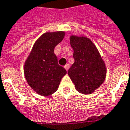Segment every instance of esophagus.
<instances>
[{
    "label": "esophagus",
    "instance_id": "obj_1",
    "mask_svg": "<svg viewBox=\"0 0 130 130\" xmlns=\"http://www.w3.org/2000/svg\"><path fill=\"white\" fill-rule=\"evenodd\" d=\"M64 68H65V69L68 71V69H69V65L68 64H67V65H65V66H64Z\"/></svg>",
    "mask_w": 130,
    "mask_h": 130
}]
</instances>
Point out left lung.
Here are the masks:
<instances>
[{"label": "left lung", "mask_w": 130, "mask_h": 130, "mask_svg": "<svg viewBox=\"0 0 130 130\" xmlns=\"http://www.w3.org/2000/svg\"><path fill=\"white\" fill-rule=\"evenodd\" d=\"M75 62L68 70L69 77L79 92L89 95L102 85L107 74L105 62L95 45L85 36L70 35Z\"/></svg>", "instance_id": "8db88e82"}]
</instances>
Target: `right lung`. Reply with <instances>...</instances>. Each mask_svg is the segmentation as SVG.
<instances>
[{
	"mask_svg": "<svg viewBox=\"0 0 130 130\" xmlns=\"http://www.w3.org/2000/svg\"><path fill=\"white\" fill-rule=\"evenodd\" d=\"M64 31L47 32L35 41L24 64V75L28 85L41 96H49L58 90L67 73L58 65L54 53L55 46L63 40Z\"/></svg>",
	"mask_w": 130,
	"mask_h": 130,
	"instance_id": "add662e5",
	"label": "right lung"
}]
</instances>
